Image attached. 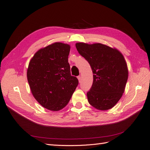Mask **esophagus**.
<instances>
[{
  "mask_svg": "<svg viewBox=\"0 0 150 150\" xmlns=\"http://www.w3.org/2000/svg\"><path fill=\"white\" fill-rule=\"evenodd\" d=\"M78 81H79V83H81V76H78Z\"/></svg>",
  "mask_w": 150,
  "mask_h": 150,
  "instance_id": "1",
  "label": "esophagus"
}]
</instances>
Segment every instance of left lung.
Masks as SVG:
<instances>
[{"label":"left lung","instance_id":"8db88e82","mask_svg":"<svg viewBox=\"0 0 150 150\" xmlns=\"http://www.w3.org/2000/svg\"><path fill=\"white\" fill-rule=\"evenodd\" d=\"M78 52L87 60L93 74L92 87L87 93L89 103L98 110L114 107L125 92L128 69L122 53L101 43H76Z\"/></svg>","mask_w":150,"mask_h":150}]
</instances>
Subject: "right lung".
Returning a JSON list of instances; mask_svg holds the SVG:
<instances>
[{"mask_svg":"<svg viewBox=\"0 0 150 150\" xmlns=\"http://www.w3.org/2000/svg\"><path fill=\"white\" fill-rule=\"evenodd\" d=\"M70 49L69 44L54 42L38 50L29 63L27 78L31 93L50 111L64 108L78 85L77 78L71 75Z\"/></svg>","mask_w":150,"mask_h":150,"instance_id":"add662e5","label":"right lung"}]
</instances>
